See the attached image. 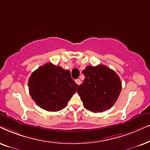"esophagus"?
Segmentation results:
<instances>
[{"label": "esophagus", "instance_id": "obj_1", "mask_svg": "<svg viewBox=\"0 0 150 150\" xmlns=\"http://www.w3.org/2000/svg\"><path fill=\"white\" fill-rule=\"evenodd\" d=\"M75 81H76V83H77V85H80L81 83V80L79 79H76V80H75Z\"/></svg>", "mask_w": 150, "mask_h": 150}]
</instances>
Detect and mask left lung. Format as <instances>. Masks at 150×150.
<instances>
[{
    "label": "left lung",
    "instance_id": "obj_1",
    "mask_svg": "<svg viewBox=\"0 0 150 150\" xmlns=\"http://www.w3.org/2000/svg\"><path fill=\"white\" fill-rule=\"evenodd\" d=\"M82 73L85 79L77 91L84 107L93 112H101L110 108L122 88L119 75L113 70L101 64L88 66Z\"/></svg>",
    "mask_w": 150,
    "mask_h": 150
}]
</instances>
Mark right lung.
I'll return each instance as SVG.
<instances>
[{
  "instance_id": "add662e5",
  "label": "right lung",
  "mask_w": 150,
  "mask_h": 150,
  "mask_svg": "<svg viewBox=\"0 0 150 150\" xmlns=\"http://www.w3.org/2000/svg\"><path fill=\"white\" fill-rule=\"evenodd\" d=\"M28 86L32 99L38 106L57 112L67 106L78 85L71 78L69 70L47 63L31 74Z\"/></svg>"
}]
</instances>
